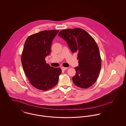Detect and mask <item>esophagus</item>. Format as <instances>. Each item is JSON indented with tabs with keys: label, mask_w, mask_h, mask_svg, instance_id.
Returning a JSON list of instances; mask_svg holds the SVG:
<instances>
[{
	"label": "esophagus",
	"mask_w": 126,
	"mask_h": 126,
	"mask_svg": "<svg viewBox=\"0 0 126 126\" xmlns=\"http://www.w3.org/2000/svg\"><path fill=\"white\" fill-rule=\"evenodd\" d=\"M62 69L63 70H66L68 69V67H62Z\"/></svg>",
	"instance_id": "1"
}]
</instances>
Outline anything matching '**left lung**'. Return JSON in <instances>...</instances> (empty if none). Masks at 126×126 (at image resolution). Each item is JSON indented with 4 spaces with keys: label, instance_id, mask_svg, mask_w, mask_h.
<instances>
[{
    "label": "left lung",
    "instance_id": "1",
    "mask_svg": "<svg viewBox=\"0 0 126 126\" xmlns=\"http://www.w3.org/2000/svg\"><path fill=\"white\" fill-rule=\"evenodd\" d=\"M58 36L68 44L71 52L77 53L79 66L72 78L74 83L81 88H88L96 81L101 67L99 48L94 39L80 28L60 31Z\"/></svg>",
    "mask_w": 126,
    "mask_h": 126
}]
</instances>
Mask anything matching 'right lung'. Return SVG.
I'll list each match as a JSON object with an SVG mask.
<instances>
[{
    "instance_id": "obj_1",
    "label": "right lung",
    "mask_w": 126,
    "mask_h": 126,
    "mask_svg": "<svg viewBox=\"0 0 126 126\" xmlns=\"http://www.w3.org/2000/svg\"><path fill=\"white\" fill-rule=\"evenodd\" d=\"M59 30L44 31L26 39L21 55L23 70L31 84L36 89L47 91L58 83L61 68L47 63L46 56L50 53L51 44Z\"/></svg>"
}]
</instances>
